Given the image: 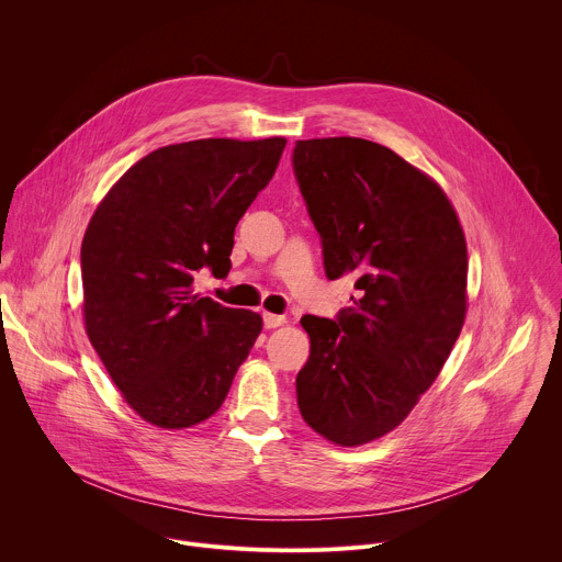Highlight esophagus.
Returning a JSON list of instances; mask_svg holds the SVG:
<instances>
[{"mask_svg":"<svg viewBox=\"0 0 562 562\" xmlns=\"http://www.w3.org/2000/svg\"><path fill=\"white\" fill-rule=\"evenodd\" d=\"M262 319H265V327L267 329H276V327L286 323L284 315H276V313H262Z\"/></svg>","mask_w":562,"mask_h":562,"instance_id":"1","label":"esophagus"}]
</instances>
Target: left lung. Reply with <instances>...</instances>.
I'll use <instances>...</instances> for the list:
<instances>
[{"mask_svg": "<svg viewBox=\"0 0 562 562\" xmlns=\"http://www.w3.org/2000/svg\"><path fill=\"white\" fill-rule=\"evenodd\" d=\"M293 173L327 278L353 273L360 291L336 319L302 315L297 407L319 436L358 447L409 416L460 336L464 233L445 191L382 144L297 139Z\"/></svg>", "mask_w": 562, "mask_h": 562, "instance_id": "1", "label": "left lung"}]
</instances>
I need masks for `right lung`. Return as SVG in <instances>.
Wrapping results in <instances>:
<instances>
[{
  "label": "right lung",
  "mask_w": 562,
  "mask_h": 562,
  "mask_svg": "<svg viewBox=\"0 0 562 562\" xmlns=\"http://www.w3.org/2000/svg\"><path fill=\"white\" fill-rule=\"evenodd\" d=\"M284 137H209L133 165L82 239L85 325L122 397L146 423L184 429L224 403L262 317L193 293L231 269L233 233L271 182Z\"/></svg>",
  "instance_id": "1"
}]
</instances>
